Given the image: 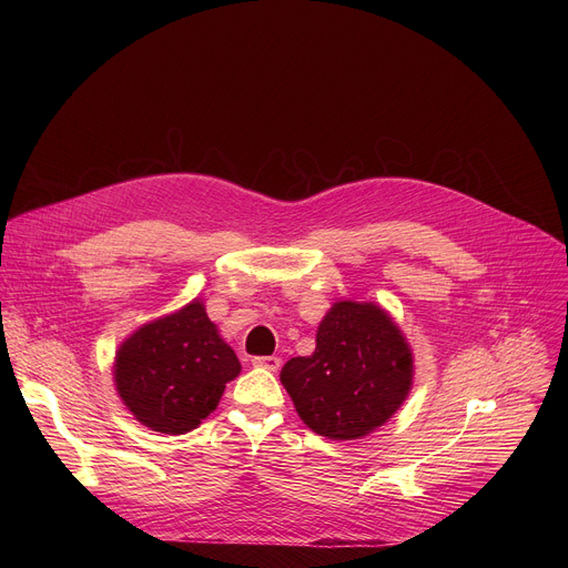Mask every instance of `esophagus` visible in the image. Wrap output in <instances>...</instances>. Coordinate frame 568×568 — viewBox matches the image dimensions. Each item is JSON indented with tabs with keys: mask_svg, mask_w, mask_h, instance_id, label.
Masks as SVG:
<instances>
[{
	"mask_svg": "<svg viewBox=\"0 0 568 568\" xmlns=\"http://www.w3.org/2000/svg\"><path fill=\"white\" fill-rule=\"evenodd\" d=\"M252 364H254V366H261V368H267V371H278V368H281V357H276V355L254 357Z\"/></svg>",
	"mask_w": 568,
	"mask_h": 568,
	"instance_id": "esophagus-1",
	"label": "esophagus"
}]
</instances>
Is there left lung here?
Returning a JSON list of instances; mask_svg holds the SVG:
<instances>
[{
    "label": "left lung",
    "instance_id": "1",
    "mask_svg": "<svg viewBox=\"0 0 568 568\" xmlns=\"http://www.w3.org/2000/svg\"><path fill=\"white\" fill-rule=\"evenodd\" d=\"M414 359L390 316L342 301L323 316L316 348L292 357L281 382L301 420L318 436L355 440L384 425L409 395Z\"/></svg>",
    "mask_w": 568,
    "mask_h": 568
}]
</instances>
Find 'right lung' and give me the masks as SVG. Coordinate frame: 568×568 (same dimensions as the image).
<instances>
[{
  "instance_id": "add662e5",
  "label": "right lung",
  "mask_w": 568,
  "mask_h": 568,
  "mask_svg": "<svg viewBox=\"0 0 568 568\" xmlns=\"http://www.w3.org/2000/svg\"><path fill=\"white\" fill-rule=\"evenodd\" d=\"M240 373L202 303L139 328L116 355L114 379L125 407L159 434L195 429Z\"/></svg>"
}]
</instances>
